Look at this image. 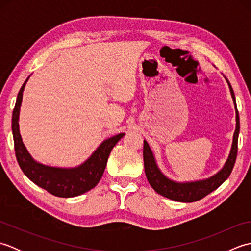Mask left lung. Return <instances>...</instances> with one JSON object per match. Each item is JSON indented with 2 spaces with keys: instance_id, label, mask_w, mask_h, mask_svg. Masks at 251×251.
<instances>
[{
  "instance_id": "1",
  "label": "left lung",
  "mask_w": 251,
  "mask_h": 251,
  "mask_svg": "<svg viewBox=\"0 0 251 251\" xmlns=\"http://www.w3.org/2000/svg\"><path fill=\"white\" fill-rule=\"evenodd\" d=\"M226 82L230 87V92L232 95V98L234 101V105H235L236 110V129L233 136V143L232 149L228 155L227 161L219 173L217 175L212 176L211 178L201 180V181H195V182H186V183H179L175 182L173 180H169L168 178L161 173L158 169L157 165L154 159L153 153L151 151L150 147H149L148 142L143 141V162H145V172L148 178L149 183L152 188L155 190L156 193L161 194L162 196L167 197L169 200L182 201V202H192L201 200L212 191L219 188V186L225 182L231 175L234 165H235L236 156H237V141H238V134H239V116L238 111L236 108V101H235V95H234L233 88L231 86L230 82Z\"/></svg>"
}]
</instances>
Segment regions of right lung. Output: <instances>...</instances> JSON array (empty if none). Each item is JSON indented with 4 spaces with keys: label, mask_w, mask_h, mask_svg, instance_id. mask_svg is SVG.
<instances>
[{
    "label": "right lung",
    "mask_w": 251,
    "mask_h": 251,
    "mask_svg": "<svg viewBox=\"0 0 251 251\" xmlns=\"http://www.w3.org/2000/svg\"><path fill=\"white\" fill-rule=\"evenodd\" d=\"M28 79L29 77L25 79L19 90L12 119L15 153L21 170L32 182L55 196L74 197L92 190L102 177L112 149L125 134L122 132L104 140L93 153V155L76 168L50 167L36 163L26 151L21 140L18 125L23 92Z\"/></svg>",
    "instance_id": "1"
}]
</instances>
